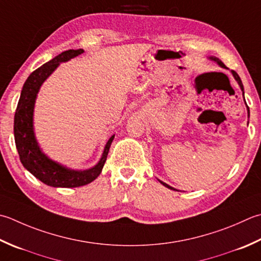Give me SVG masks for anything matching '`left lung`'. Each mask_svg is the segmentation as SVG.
Wrapping results in <instances>:
<instances>
[{"mask_svg":"<svg viewBox=\"0 0 261 261\" xmlns=\"http://www.w3.org/2000/svg\"><path fill=\"white\" fill-rule=\"evenodd\" d=\"M212 60H214V61H216V62L219 64V65H221L222 66V68H226V66H225V64H224L223 62H222V61L221 60H219V59H217V58H211ZM232 74L234 75V78H236V80L238 81V84L240 85V87H241V89H242V91H243V85H242V81H241V79H240V76H239V74L236 72V71H234V70H232ZM243 96H244V91H243ZM248 113L250 114V112H249V107H248ZM161 183H162V185L163 186H165L166 188H168V189H171V190H175V189L174 188H172V187H170V186H168V185H166V183H164V182H162L161 181Z\"/></svg>","mask_w":261,"mask_h":261,"instance_id":"obj_1","label":"left lung"}]
</instances>
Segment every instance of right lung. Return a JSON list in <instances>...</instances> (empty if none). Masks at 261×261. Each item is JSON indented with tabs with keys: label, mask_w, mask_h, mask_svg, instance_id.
<instances>
[{
	"label": "right lung",
	"mask_w": 261,
	"mask_h": 261,
	"mask_svg": "<svg viewBox=\"0 0 261 261\" xmlns=\"http://www.w3.org/2000/svg\"><path fill=\"white\" fill-rule=\"evenodd\" d=\"M84 53V49H69L55 56L47 63L39 66L32 72L25 80L22 87L21 95L18 101L17 110L14 114V141L18 149L20 162L38 180L50 187L60 188H76L88 185L98 176L106 162L107 155L114 136H112L104 148L98 164L86 171L69 170L58 163L49 160L40 151L35 139L33 127V115L36 96L38 94L40 86L46 78L58 68L61 62H65L70 59Z\"/></svg>",
	"instance_id": "obj_1"
}]
</instances>
